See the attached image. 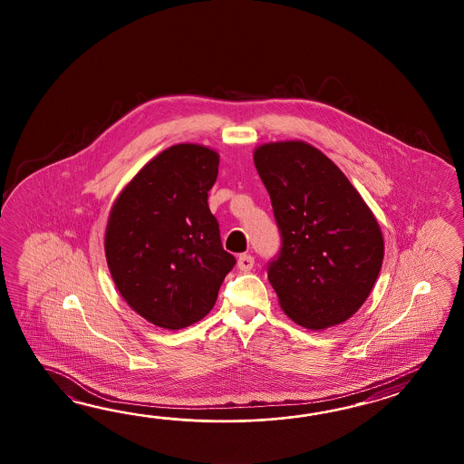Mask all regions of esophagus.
Segmentation results:
<instances>
[{
	"label": "esophagus",
	"instance_id": "obj_1",
	"mask_svg": "<svg viewBox=\"0 0 464 464\" xmlns=\"http://www.w3.org/2000/svg\"><path fill=\"white\" fill-rule=\"evenodd\" d=\"M237 266H238L242 272H248V270H252V266H254V256H246V254L238 256Z\"/></svg>",
	"mask_w": 464,
	"mask_h": 464
}]
</instances>
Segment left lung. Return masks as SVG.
<instances>
[{
	"instance_id": "left-lung-1",
	"label": "left lung",
	"mask_w": 464,
	"mask_h": 464,
	"mask_svg": "<svg viewBox=\"0 0 464 464\" xmlns=\"http://www.w3.org/2000/svg\"><path fill=\"white\" fill-rule=\"evenodd\" d=\"M282 237L268 262L278 304L298 325H340L363 305L383 264L375 216L345 174L304 140L254 152Z\"/></svg>"
}]
</instances>
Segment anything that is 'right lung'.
<instances>
[{"label":"right lung","instance_id":"right-lung-1","mask_svg":"<svg viewBox=\"0 0 464 464\" xmlns=\"http://www.w3.org/2000/svg\"><path fill=\"white\" fill-rule=\"evenodd\" d=\"M218 154L178 144L149 160L116 198L104 250L128 305L160 328L179 330L208 315L236 266L208 208Z\"/></svg>","mask_w":464,"mask_h":464}]
</instances>
